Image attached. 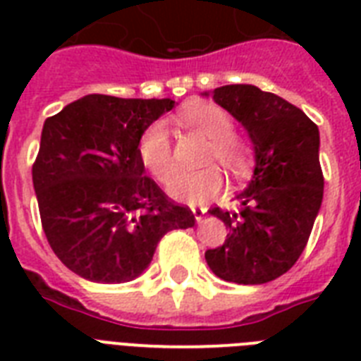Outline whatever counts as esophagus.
<instances>
[{
    "label": "esophagus",
    "mask_w": 361,
    "mask_h": 361,
    "mask_svg": "<svg viewBox=\"0 0 361 361\" xmlns=\"http://www.w3.org/2000/svg\"><path fill=\"white\" fill-rule=\"evenodd\" d=\"M204 214H206V208H192V215H195V221H197V223L202 221Z\"/></svg>",
    "instance_id": "obj_1"
}]
</instances>
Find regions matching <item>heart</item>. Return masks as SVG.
Masks as SVG:
<instances>
[{
	"instance_id": "heart-1",
	"label": "heart",
	"mask_w": 361,
	"mask_h": 361,
	"mask_svg": "<svg viewBox=\"0 0 361 361\" xmlns=\"http://www.w3.org/2000/svg\"><path fill=\"white\" fill-rule=\"evenodd\" d=\"M176 123L208 138L204 146L202 163H219L232 176H243L249 169V146L232 130V118L225 109L214 103H197L181 110ZM138 153L144 166L161 183H166L178 172L169 125L153 121L140 136ZM223 174L215 164L200 170L183 172L169 185V195L178 202L200 206L215 198L223 189Z\"/></svg>"
}]
</instances>
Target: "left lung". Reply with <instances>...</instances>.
Wrapping results in <instances>:
<instances>
[{
  "label": "left lung",
  "mask_w": 361,
  "mask_h": 361,
  "mask_svg": "<svg viewBox=\"0 0 361 361\" xmlns=\"http://www.w3.org/2000/svg\"><path fill=\"white\" fill-rule=\"evenodd\" d=\"M212 97L247 130L255 170L236 197L238 212L209 209L228 234L204 257L221 279L262 285L296 264L319 215L324 195L319 127L298 106L251 84L221 86Z\"/></svg>",
  "instance_id": "8db88e82"
}]
</instances>
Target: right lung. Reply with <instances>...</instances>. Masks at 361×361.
I'll return each instance as SVG.
<instances>
[{
	"mask_svg": "<svg viewBox=\"0 0 361 361\" xmlns=\"http://www.w3.org/2000/svg\"><path fill=\"white\" fill-rule=\"evenodd\" d=\"M172 99L86 95L42 125L33 164L42 231L61 262L93 283H127L149 266L161 238L195 215L144 176L142 133Z\"/></svg>",
	"mask_w": 361,
	"mask_h": 361,
	"instance_id": "right-lung-1",
	"label": "right lung"
}]
</instances>
